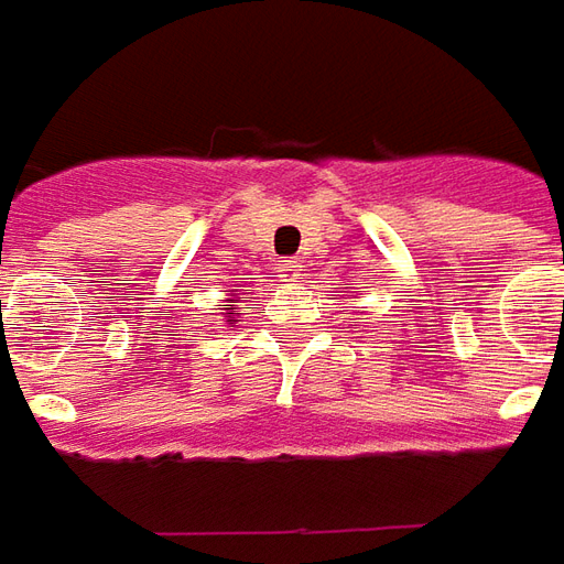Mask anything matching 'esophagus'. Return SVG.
<instances>
[{"label":"esophagus","mask_w":564,"mask_h":564,"mask_svg":"<svg viewBox=\"0 0 564 564\" xmlns=\"http://www.w3.org/2000/svg\"><path fill=\"white\" fill-rule=\"evenodd\" d=\"M279 275H282V282H297L301 279V260H282Z\"/></svg>","instance_id":"34e87169"}]
</instances>
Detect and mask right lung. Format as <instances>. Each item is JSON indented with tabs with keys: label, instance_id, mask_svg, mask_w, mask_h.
Here are the masks:
<instances>
[{
	"label": "right lung",
	"instance_id": "1",
	"mask_svg": "<svg viewBox=\"0 0 564 564\" xmlns=\"http://www.w3.org/2000/svg\"><path fill=\"white\" fill-rule=\"evenodd\" d=\"M227 310H232V306H230V304H227ZM230 322H232V319H230Z\"/></svg>",
	"mask_w": 564,
	"mask_h": 564
}]
</instances>
